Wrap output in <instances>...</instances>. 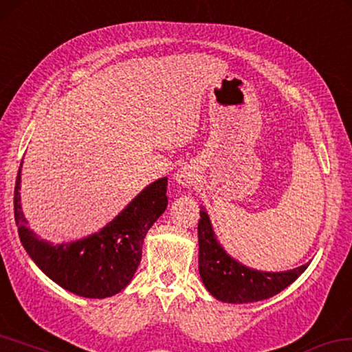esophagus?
Segmentation results:
<instances>
[{
	"mask_svg": "<svg viewBox=\"0 0 352 352\" xmlns=\"http://www.w3.org/2000/svg\"><path fill=\"white\" fill-rule=\"evenodd\" d=\"M175 179L182 187H193L195 182H197V173L190 166H181L175 175Z\"/></svg>",
	"mask_w": 352,
	"mask_h": 352,
	"instance_id": "obj_1",
	"label": "esophagus"
}]
</instances>
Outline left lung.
<instances>
[{
  "label": "left lung",
  "instance_id": "obj_1",
  "mask_svg": "<svg viewBox=\"0 0 352 352\" xmlns=\"http://www.w3.org/2000/svg\"><path fill=\"white\" fill-rule=\"evenodd\" d=\"M198 221V269L204 286L215 299L228 304H248L269 299L289 286L308 267L266 272L245 266L230 256L215 236L212 223L201 206Z\"/></svg>",
  "mask_w": 352,
  "mask_h": 352
}]
</instances>
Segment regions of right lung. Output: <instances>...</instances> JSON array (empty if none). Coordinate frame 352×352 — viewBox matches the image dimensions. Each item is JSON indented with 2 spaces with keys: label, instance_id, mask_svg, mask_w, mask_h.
I'll return each mask as SVG.
<instances>
[{
  "label": "right lung",
  "instance_id": "right-lung-1",
  "mask_svg": "<svg viewBox=\"0 0 352 352\" xmlns=\"http://www.w3.org/2000/svg\"><path fill=\"white\" fill-rule=\"evenodd\" d=\"M23 164V162H21ZM21 164L14 190V214L25 250L48 278L70 293L104 299L131 283L142 261V247L154 221L165 212L168 177L146 186L115 219L94 234L63 244L41 239L26 225L21 209Z\"/></svg>",
  "mask_w": 352,
  "mask_h": 352
}]
</instances>
